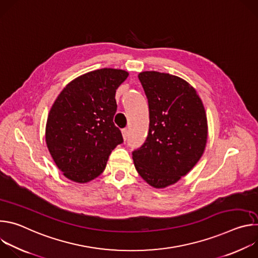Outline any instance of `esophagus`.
<instances>
[{"instance_id": "1", "label": "esophagus", "mask_w": 258, "mask_h": 258, "mask_svg": "<svg viewBox=\"0 0 258 258\" xmlns=\"http://www.w3.org/2000/svg\"><path fill=\"white\" fill-rule=\"evenodd\" d=\"M121 133H122L123 139L126 140V138H127V136H128V130H127V128H123V130L121 131Z\"/></svg>"}]
</instances>
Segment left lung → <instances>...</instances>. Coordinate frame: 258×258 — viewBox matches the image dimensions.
<instances>
[{
    "label": "left lung",
    "instance_id": "8db88e82",
    "mask_svg": "<svg viewBox=\"0 0 258 258\" xmlns=\"http://www.w3.org/2000/svg\"><path fill=\"white\" fill-rule=\"evenodd\" d=\"M139 80L148 99L149 133L133 152L144 180L163 189L186 175L201 158L208 126L203 103L185 80L158 71H143Z\"/></svg>",
    "mask_w": 258,
    "mask_h": 258
}]
</instances>
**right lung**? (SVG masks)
Listing matches in <instances>:
<instances>
[{
	"label": "right lung",
	"mask_w": 258,
	"mask_h": 258,
	"mask_svg": "<svg viewBox=\"0 0 258 258\" xmlns=\"http://www.w3.org/2000/svg\"><path fill=\"white\" fill-rule=\"evenodd\" d=\"M122 69L102 68L71 81L59 94L48 115L46 143L57 167L72 181L99 176L110 153L123 142L113 123L115 93L126 80Z\"/></svg>",
	"instance_id": "1"
}]
</instances>
